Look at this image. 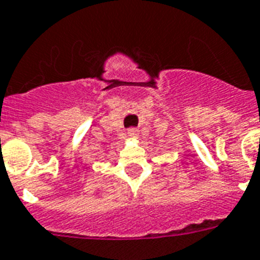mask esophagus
Listing matches in <instances>:
<instances>
[{
	"label": "esophagus",
	"instance_id": "esophagus-1",
	"mask_svg": "<svg viewBox=\"0 0 260 260\" xmlns=\"http://www.w3.org/2000/svg\"><path fill=\"white\" fill-rule=\"evenodd\" d=\"M128 134H129V136H132V137H137V135H139V131H137L136 128H131V129L128 131Z\"/></svg>",
	"mask_w": 260,
	"mask_h": 260
}]
</instances>
